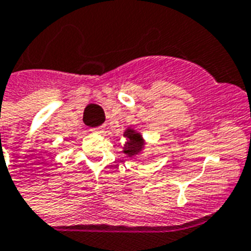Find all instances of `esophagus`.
<instances>
[{"label": "esophagus", "mask_w": 251, "mask_h": 251, "mask_svg": "<svg viewBox=\"0 0 251 251\" xmlns=\"http://www.w3.org/2000/svg\"><path fill=\"white\" fill-rule=\"evenodd\" d=\"M90 131L93 132V133H102L103 129H102V127H94V128H91Z\"/></svg>", "instance_id": "obj_1"}]
</instances>
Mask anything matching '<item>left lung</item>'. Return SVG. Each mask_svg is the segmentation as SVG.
Listing matches in <instances>:
<instances>
[{
  "mask_svg": "<svg viewBox=\"0 0 251 251\" xmlns=\"http://www.w3.org/2000/svg\"><path fill=\"white\" fill-rule=\"evenodd\" d=\"M124 137H127L128 141L124 145L123 152L129 157H133L136 154H139L144 148V140L140 133L135 132L131 128H128L127 131L124 132Z\"/></svg>",
  "mask_w": 251,
  "mask_h": 251,
  "instance_id": "8db88e82",
  "label": "left lung"
}]
</instances>
